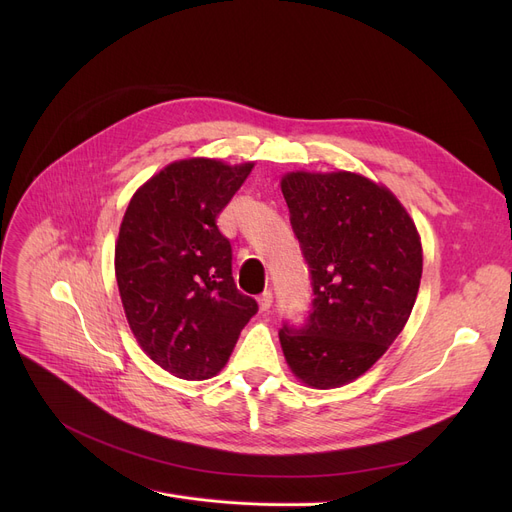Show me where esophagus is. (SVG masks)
<instances>
[{
    "mask_svg": "<svg viewBox=\"0 0 512 512\" xmlns=\"http://www.w3.org/2000/svg\"><path fill=\"white\" fill-rule=\"evenodd\" d=\"M257 303H259V309H261V311H267V309L272 307V303H274V294H272L270 290L261 292L259 297H257Z\"/></svg>",
    "mask_w": 512,
    "mask_h": 512,
    "instance_id": "34e87169",
    "label": "esophagus"
}]
</instances>
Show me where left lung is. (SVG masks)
<instances>
[{
    "instance_id": "8db88e82",
    "label": "left lung",
    "mask_w": 512,
    "mask_h": 512,
    "mask_svg": "<svg viewBox=\"0 0 512 512\" xmlns=\"http://www.w3.org/2000/svg\"><path fill=\"white\" fill-rule=\"evenodd\" d=\"M313 301L303 326L284 324L292 373L328 390L357 380L405 328L423 272L421 240L388 188L353 172L282 178Z\"/></svg>"
}]
</instances>
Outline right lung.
I'll list each match as a JSON object with an SVG mask.
<instances>
[{
  "mask_svg": "<svg viewBox=\"0 0 512 512\" xmlns=\"http://www.w3.org/2000/svg\"><path fill=\"white\" fill-rule=\"evenodd\" d=\"M253 164L174 161L130 199L116 242V280L143 351L182 380H207L232 355L255 299L232 278L218 215Z\"/></svg>",
  "mask_w": 512,
  "mask_h": 512,
  "instance_id": "add662e5",
  "label": "right lung"
}]
</instances>
